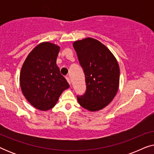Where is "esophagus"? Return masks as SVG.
<instances>
[{"mask_svg": "<svg viewBox=\"0 0 154 154\" xmlns=\"http://www.w3.org/2000/svg\"><path fill=\"white\" fill-rule=\"evenodd\" d=\"M66 81H68V83L71 85V81H70V79H69V78L68 76H66Z\"/></svg>", "mask_w": 154, "mask_h": 154, "instance_id": "34e87169", "label": "esophagus"}]
</instances>
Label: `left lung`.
I'll return each mask as SVG.
<instances>
[{"label": "left lung", "instance_id": "obj_1", "mask_svg": "<svg viewBox=\"0 0 154 154\" xmlns=\"http://www.w3.org/2000/svg\"><path fill=\"white\" fill-rule=\"evenodd\" d=\"M85 76L87 90L78 102L89 111H98L110 104L119 88V63L107 47L92 38L73 43Z\"/></svg>", "mask_w": 154, "mask_h": 154}]
</instances>
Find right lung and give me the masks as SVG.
<instances>
[{"instance_id": "add662e5", "label": "right lung", "mask_w": 154, "mask_h": 154, "mask_svg": "<svg viewBox=\"0 0 154 154\" xmlns=\"http://www.w3.org/2000/svg\"><path fill=\"white\" fill-rule=\"evenodd\" d=\"M60 50L57 44L41 43L28 54L21 69L20 82L22 93L39 110L53 108L62 92L69 88L56 63Z\"/></svg>"}]
</instances>
